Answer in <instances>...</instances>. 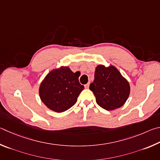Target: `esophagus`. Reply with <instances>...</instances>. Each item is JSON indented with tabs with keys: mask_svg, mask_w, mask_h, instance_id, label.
<instances>
[{
	"mask_svg": "<svg viewBox=\"0 0 160 160\" xmlns=\"http://www.w3.org/2000/svg\"><path fill=\"white\" fill-rule=\"evenodd\" d=\"M84 86H85L86 88H89V83H87V84H86Z\"/></svg>",
	"mask_w": 160,
	"mask_h": 160,
	"instance_id": "34e87169",
	"label": "esophagus"
}]
</instances>
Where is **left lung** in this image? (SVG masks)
Here are the masks:
<instances>
[{
    "mask_svg": "<svg viewBox=\"0 0 160 160\" xmlns=\"http://www.w3.org/2000/svg\"><path fill=\"white\" fill-rule=\"evenodd\" d=\"M89 88L96 96L97 104L108 111L121 108L130 94V85L117 67L98 64L95 78Z\"/></svg>",
    "mask_w": 160,
    "mask_h": 160,
    "instance_id": "left-lung-1",
    "label": "left lung"
}]
</instances>
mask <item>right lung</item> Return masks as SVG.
Returning a JSON list of instances; mask_svg holds the SVG:
<instances>
[{
	"mask_svg": "<svg viewBox=\"0 0 160 160\" xmlns=\"http://www.w3.org/2000/svg\"><path fill=\"white\" fill-rule=\"evenodd\" d=\"M77 72L74 73L69 67L61 66L48 73L39 86L41 101L55 112L69 110L77 101L84 86L78 82Z\"/></svg>",
	"mask_w": 160,
	"mask_h": 160,
	"instance_id": "add662e5",
	"label": "right lung"
}]
</instances>
